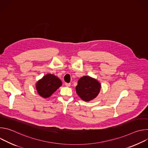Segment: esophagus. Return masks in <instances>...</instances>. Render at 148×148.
I'll return each instance as SVG.
<instances>
[{
	"label": "esophagus",
	"instance_id": "34e87169",
	"mask_svg": "<svg viewBox=\"0 0 148 148\" xmlns=\"http://www.w3.org/2000/svg\"><path fill=\"white\" fill-rule=\"evenodd\" d=\"M65 86H66V87H70V86H71V84H70V83H66V84H65Z\"/></svg>",
	"mask_w": 148,
	"mask_h": 148
}]
</instances>
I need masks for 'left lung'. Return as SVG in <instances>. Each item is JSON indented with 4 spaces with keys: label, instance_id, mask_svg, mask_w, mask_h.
Here are the masks:
<instances>
[{
    "label": "left lung",
    "instance_id": "obj_1",
    "mask_svg": "<svg viewBox=\"0 0 148 148\" xmlns=\"http://www.w3.org/2000/svg\"><path fill=\"white\" fill-rule=\"evenodd\" d=\"M101 88V84L97 79L85 75L78 79L75 91L81 99L88 102L98 96Z\"/></svg>",
    "mask_w": 148,
    "mask_h": 148
}]
</instances>
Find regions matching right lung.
<instances>
[{"mask_svg": "<svg viewBox=\"0 0 148 148\" xmlns=\"http://www.w3.org/2000/svg\"><path fill=\"white\" fill-rule=\"evenodd\" d=\"M61 81L55 75L47 74L36 83V88L40 96L48 98L61 86Z\"/></svg>", "mask_w": 148, "mask_h": 148, "instance_id": "right-lung-1", "label": "right lung"}]
</instances>
